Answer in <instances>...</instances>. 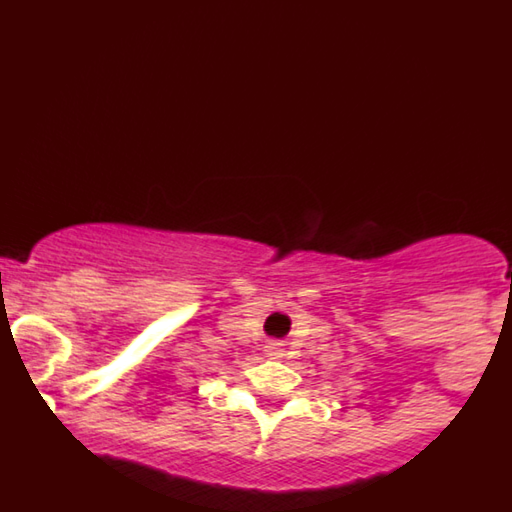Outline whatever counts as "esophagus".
I'll return each mask as SVG.
<instances>
[{"label": "esophagus", "mask_w": 512, "mask_h": 512, "mask_svg": "<svg viewBox=\"0 0 512 512\" xmlns=\"http://www.w3.org/2000/svg\"><path fill=\"white\" fill-rule=\"evenodd\" d=\"M267 355H282V343L272 341L270 346H267Z\"/></svg>", "instance_id": "1"}]
</instances>
